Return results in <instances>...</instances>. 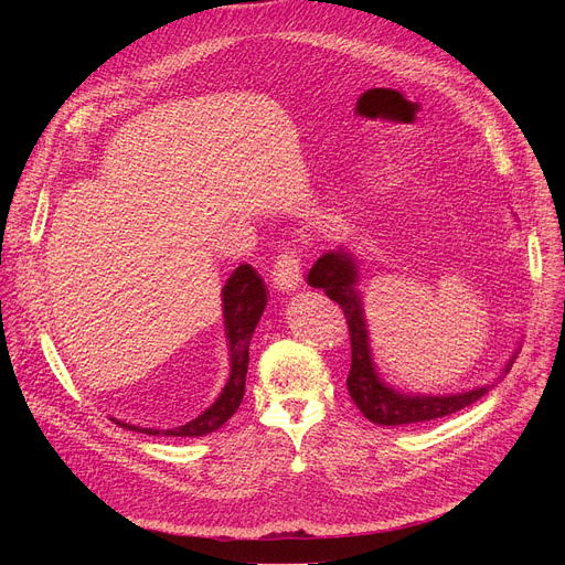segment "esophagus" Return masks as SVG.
<instances>
[{"label": "esophagus", "instance_id": "obj_1", "mask_svg": "<svg viewBox=\"0 0 565 565\" xmlns=\"http://www.w3.org/2000/svg\"><path fill=\"white\" fill-rule=\"evenodd\" d=\"M273 281L277 290L290 292L295 288H300L302 284V265H300V256L295 249H286L277 256L275 265H273Z\"/></svg>", "mask_w": 565, "mask_h": 565}]
</instances>
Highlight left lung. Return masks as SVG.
<instances>
[{
  "label": "left lung",
  "mask_w": 565,
  "mask_h": 565,
  "mask_svg": "<svg viewBox=\"0 0 565 565\" xmlns=\"http://www.w3.org/2000/svg\"><path fill=\"white\" fill-rule=\"evenodd\" d=\"M360 260L354 258L343 245L324 252L309 270V286L322 288L324 295L337 305H341L352 345V364L348 373V394L362 409L364 417L377 426H407V424H426L433 419L449 417V414L477 403L486 396L497 382L481 384L458 394H412L398 392L390 382L377 373L369 324L360 290ZM518 350L511 354L507 366L501 369L499 380L507 375L515 362Z\"/></svg>",
  "instance_id": "left-lung-1"
}]
</instances>
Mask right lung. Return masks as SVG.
Returning a JSON list of instances; mask_svg holds the SVG:
<instances>
[{
  "label": "right lung",
  "mask_w": 565,
  "mask_h": 565,
  "mask_svg": "<svg viewBox=\"0 0 565 565\" xmlns=\"http://www.w3.org/2000/svg\"><path fill=\"white\" fill-rule=\"evenodd\" d=\"M267 305V286L252 265H237L222 288V313H224V334L228 348V380L224 384L217 401L205 407L196 419L178 428H141L132 424L116 422L128 430L146 435H167V437H203L224 426L235 409L241 407L245 396V377L249 366V341L256 324Z\"/></svg>",
  "instance_id": "1"
}]
</instances>
